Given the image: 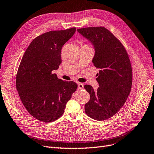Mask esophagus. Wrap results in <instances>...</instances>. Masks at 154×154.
<instances>
[{"label": "esophagus", "mask_w": 154, "mask_h": 154, "mask_svg": "<svg viewBox=\"0 0 154 154\" xmlns=\"http://www.w3.org/2000/svg\"><path fill=\"white\" fill-rule=\"evenodd\" d=\"M78 89H84V84L82 83H78Z\"/></svg>", "instance_id": "1"}]
</instances>
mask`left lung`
Listing matches in <instances>:
<instances>
[{
  "instance_id": "1",
  "label": "left lung",
  "mask_w": 154,
  "mask_h": 154,
  "mask_svg": "<svg viewBox=\"0 0 154 154\" xmlns=\"http://www.w3.org/2000/svg\"><path fill=\"white\" fill-rule=\"evenodd\" d=\"M77 31L92 43L95 55L92 63L99 69L96 81L99 88L90 85L84 88L90 94L85 112L90 118L103 121L114 116L128 98L132 85V69L123 44L106 28L89 27Z\"/></svg>"
}]
</instances>
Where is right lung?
I'll return each mask as SVG.
<instances>
[{
  "label": "right lung",
  "instance_id": "obj_1",
  "mask_svg": "<svg viewBox=\"0 0 154 154\" xmlns=\"http://www.w3.org/2000/svg\"><path fill=\"white\" fill-rule=\"evenodd\" d=\"M76 28L51 31L35 38L26 49L16 75V89L29 114L39 121H55L77 88L73 81L58 79L53 70L62 63L61 50Z\"/></svg>",
  "mask_w": 154,
  "mask_h": 154
}]
</instances>
